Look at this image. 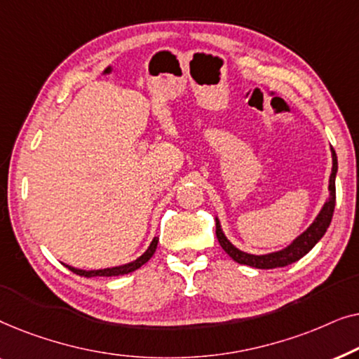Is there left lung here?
Returning a JSON list of instances; mask_svg holds the SVG:
<instances>
[{"label": "left lung", "mask_w": 359, "mask_h": 359, "mask_svg": "<svg viewBox=\"0 0 359 359\" xmlns=\"http://www.w3.org/2000/svg\"><path fill=\"white\" fill-rule=\"evenodd\" d=\"M332 175H330V181H328V199L323 204V208L320 209V212L313 222L309 225L307 230L299 235L297 238L292 240V243H289L286 248L279 250V252H273V253H266V255H252V253H245L242 250H238L232 242L225 237V233L222 232V227H220L219 219L215 217V235H217V240L220 243V247L225 250V253L229 255L233 262H237L240 264H247V266H253V268H259V269H273V268H283L287 266L297 259H301L304 255H307L311 250L316 247L318 240H320L323 235H325L328 225L332 222L333 217V210H335V178H337V171H338V160H337V154L335 150L332 149Z\"/></svg>", "instance_id": "left-lung-1"}]
</instances>
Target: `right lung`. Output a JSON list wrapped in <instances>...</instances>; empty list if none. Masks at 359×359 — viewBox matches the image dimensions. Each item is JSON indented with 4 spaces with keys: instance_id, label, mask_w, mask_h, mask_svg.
<instances>
[{
    "instance_id": "1",
    "label": "right lung",
    "mask_w": 359,
    "mask_h": 359,
    "mask_svg": "<svg viewBox=\"0 0 359 359\" xmlns=\"http://www.w3.org/2000/svg\"><path fill=\"white\" fill-rule=\"evenodd\" d=\"M156 245H158V238H154L151 240L150 247L145 250L144 255H140L139 258L134 259V262L130 263H126V264H121V266H112V268H104V269H90V271H86V269H78V268H73V266H65L73 271L78 276H85V278H93V276H121V274H127V273H132L135 271V269H139L142 264H145L149 259L154 257L155 250H156Z\"/></svg>"
}]
</instances>
